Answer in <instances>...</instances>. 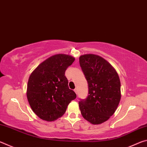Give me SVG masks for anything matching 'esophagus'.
<instances>
[{"label": "esophagus", "instance_id": "1", "mask_svg": "<svg viewBox=\"0 0 147 147\" xmlns=\"http://www.w3.org/2000/svg\"><path fill=\"white\" fill-rule=\"evenodd\" d=\"M74 92H75V93H76V94L78 93V89H77L76 88V89H74Z\"/></svg>", "mask_w": 147, "mask_h": 147}]
</instances>
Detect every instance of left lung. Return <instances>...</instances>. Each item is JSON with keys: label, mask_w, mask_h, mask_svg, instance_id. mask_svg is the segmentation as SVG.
<instances>
[{"label": "left lung", "mask_w": 147, "mask_h": 147, "mask_svg": "<svg viewBox=\"0 0 147 147\" xmlns=\"http://www.w3.org/2000/svg\"><path fill=\"white\" fill-rule=\"evenodd\" d=\"M80 65L88 84L89 94L79 102L83 117L100 124L115 113L121 100V82L117 73L105 59L96 54H84Z\"/></svg>", "instance_id": "obj_1"}]
</instances>
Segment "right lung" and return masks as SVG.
<instances>
[{
	"instance_id": "1",
	"label": "right lung",
	"mask_w": 147,
	"mask_h": 147,
	"mask_svg": "<svg viewBox=\"0 0 147 147\" xmlns=\"http://www.w3.org/2000/svg\"><path fill=\"white\" fill-rule=\"evenodd\" d=\"M74 59L67 54H55L39 64L30 76L27 99L35 114L42 120L51 122L61 117L69 104L76 98L65 76Z\"/></svg>"
}]
</instances>
